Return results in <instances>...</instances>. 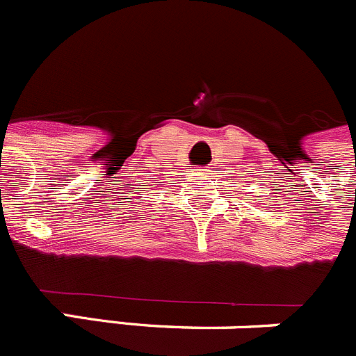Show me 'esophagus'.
<instances>
[{"label":"esophagus","instance_id":"esophagus-1","mask_svg":"<svg viewBox=\"0 0 356 356\" xmlns=\"http://www.w3.org/2000/svg\"><path fill=\"white\" fill-rule=\"evenodd\" d=\"M205 172H209V169H207V171H205Z\"/></svg>","mask_w":356,"mask_h":356}]
</instances>
